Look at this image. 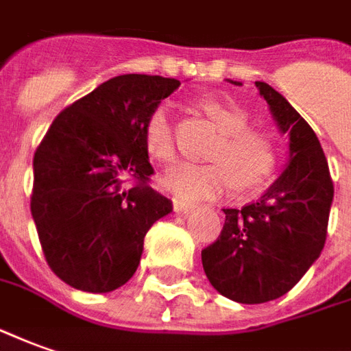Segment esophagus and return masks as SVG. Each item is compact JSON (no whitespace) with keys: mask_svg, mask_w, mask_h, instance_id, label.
Listing matches in <instances>:
<instances>
[{"mask_svg":"<svg viewBox=\"0 0 351 351\" xmlns=\"http://www.w3.org/2000/svg\"><path fill=\"white\" fill-rule=\"evenodd\" d=\"M173 205H175L176 213H190V210L195 209L193 203H190V201L186 199H180V197H175V199H173Z\"/></svg>","mask_w":351,"mask_h":351,"instance_id":"34e87169","label":"esophagus"}]
</instances>
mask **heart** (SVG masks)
Returning <instances> with one entry per match:
<instances>
[{"instance_id":"obj_1","label":"heart","mask_w":351,"mask_h":351,"mask_svg":"<svg viewBox=\"0 0 351 351\" xmlns=\"http://www.w3.org/2000/svg\"><path fill=\"white\" fill-rule=\"evenodd\" d=\"M201 110L218 125L222 138L218 141L210 163L184 161L165 169L159 182L184 199H210L224 193L235 182L249 190L262 184L276 167V142L264 131L251 129V116L234 100L209 95L199 100ZM144 144L152 158L169 161L175 156L173 121L165 106L154 108L144 123Z\"/></svg>"}]
</instances>
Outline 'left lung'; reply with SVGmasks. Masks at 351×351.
Masks as SVG:
<instances>
[{"instance_id":"8db88e82","label":"left lung","mask_w":351,"mask_h":351,"mask_svg":"<svg viewBox=\"0 0 351 351\" xmlns=\"http://www.w3.org/2000/svg\"><path fill=\"white\" fill-rule=\"evenodd\" d=\"M254 85L279 131L289 134V163L256 203L224 209L218 239L201 251L210 285L241 304L276 300L302 279L323 251L335 193L312 127L268 83Z\"/></svg>"}]
</instances>
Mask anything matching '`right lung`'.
<instances>
[{
	"instance_id": "right-lung-1",
	"label": "right lung",
	"mask_w": 351,
	"mask_h": 351,
	"mask_svg": "<svg viewBox=\"0 0 351 351\" xmlns=\"http://www.w3.org/2000/svg\"><path fill=\"white\" fill-rule=\"evenodd\" d=\"M178 80L125 73L62 110L34 156L32 217L49 268L110 293L138 268L144 235L173 203L148 186L144 123Z\"/></svg>"
}]
</instances>
